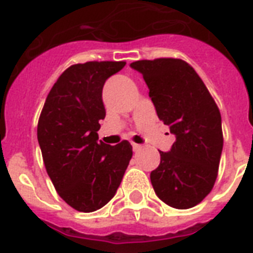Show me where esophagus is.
<instances>
[{"label": "esophagus", "mask_w": 253, "mask_h": 253, "mask_svg": "<svg viewBox=\"0 0 253 253\" xmlns=\"http://www.w3.org/2000/svg\"><path fill=\"white\" fill-rule=\"evenodd\" d=\"M132 150H134L135 152H139V151L142 150V146H140V144H136V143H132Z\"/></svg>", "instance_id": "34e87169"}]
</instances>
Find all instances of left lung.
Here are the masks:
<instances>
[{"mask_svg":"<svg viewBox=\"0 0 253 253\" xmlns=\"http://www.w3.org/2000/svg\"><path fill=\"white\" fill-rule=\"evenodd\" d=\"M150 89L158 117L174 136L151 172L156 196L174 209H190L211 192L223 148L222 118L215 101L190 65L180 59L131 63Z\"/></svg>","mask_w":253,"mask_h":253,"instance_id":"left-lung-1","label":"left lung"}]
</instances>
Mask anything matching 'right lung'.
I'll list each match as a JSON object with an SVG mask.
<instances>
[{
  "label": "right lung",
  "mask_w": 253,
  "mask_h": 253,
  "mask_svg": "<svg viewBox=\"0 0 253 253\" xmlns=\"http://www.w3.org/2000/svg\"><path fill=\"white\" fill-rule=\"evenodd\" d=\"M125 61H87L65 69L49 90L38 122L43 162L59 196L77 211L98 210L115 196L132 158L127 140L98 142L105 81Z\"/></svg>",
  "instance_id": "add662e5"
}]
</instances>
